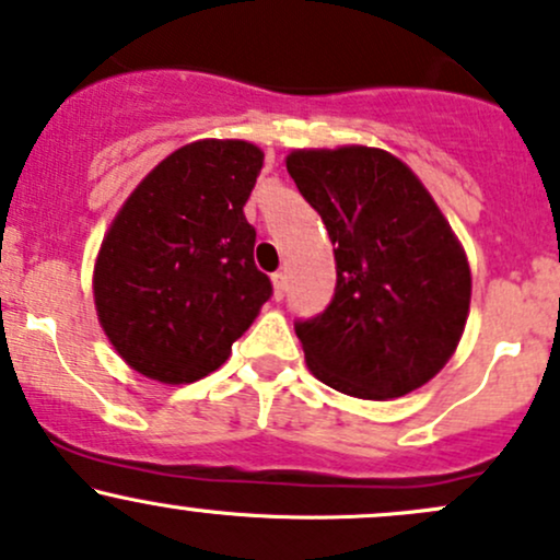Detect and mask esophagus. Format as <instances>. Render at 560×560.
<instances>
[{"instance_id":"obj_1","label":"esophagus","mask_w":560,"mask_h":560,"mask_svg":"<svg viewBox=\"0 0 560 560\" xmlns=\"http://www.w3.org/2000/svg\"><path fill=\"white\" fill-rule=\"evenodd\" d=\"M270 281H273V294L276 298H284V290H287V276L284 273H273L270 276Z\"/></svg>"}]
</instances>
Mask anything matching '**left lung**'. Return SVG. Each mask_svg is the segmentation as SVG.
<instances>
[{"label":"left lung","mask_w":560,"mask_h":560,"mask_svg":"<svg viewBox=\"0 0 560 560\" xmlns=\"http://www.w3.org/2000/svg\"><path fill=\"white\" fill-rule=\"evenodd\" d=\"M287 172L337 262L327 311L294 327L313 377L370 401L417 390L452 359L470 311L468 255L450 220L383 149H294Z\"/></svg>","instance_id":"left-lung-1"}]
</instances>
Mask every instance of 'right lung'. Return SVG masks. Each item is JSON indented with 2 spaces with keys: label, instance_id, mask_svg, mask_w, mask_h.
Returning a JSON list of instances; mask_svg holds the SVG:
<instances>
[{
  "label": "right lung",
  "instance_id": "right-lung-1",
  "mask_svg": "<svg viewBox=\"0 0 560 560\" xmlns=\"http://www.w3.org/2000/svg\"><path fill=\"white\" fill-rule=\"evenodd\" d=\"M260 170L255 143L196 140L162 159L110 220L92 294L135 372L167 385L207 377L270 298L244 218Z\"/></svg>",
  "mask_w": 560,
  "mask_h": 560
}]
</instances>
